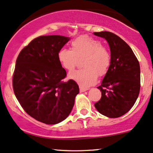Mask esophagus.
Here are the masks:
<instances>
[{
	"label": "esophagus",
	"mask_w": 153,
	"mask_h": 153,
	"mask_svg": "<svg viewBox=\"0 0 153 153\" xmlns=\"http://www.w3.org/2000/svg\"><path fill=\"white\" fill-rule=\"evenodd\" d=\"M79 90H80V92H84V91H87V90H88V88H84V87H82V86H80Z\"/></svg>",
	"instance_id": "esophagus-1"
}]
</instances>
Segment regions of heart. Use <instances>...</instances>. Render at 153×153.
<instances>
[{"instance_id": "heart-1", "label": "heart", "mask_w": 153, "mask_h": 153, "mask_svg": "<svg viewBox=\"0 0 153 153\" xmlns=\"http://www.w3.org/2000/svg\"><path fill=\"white\" fill-rule=\"evenodd\" d=\"M57 58L62 67L71 71L82 59L84 68L69 74L71 79L81 86L88 87L97 82L99 74L104 75L111 64L109 52L101 41L87 35L77 37L71 43V50L62 48L58 52Z\"/></svg>"}]
</instances>
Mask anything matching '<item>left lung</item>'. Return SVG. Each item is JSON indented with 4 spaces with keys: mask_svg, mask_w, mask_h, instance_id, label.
I'll use <instances>...</instances> for the list:
<instances>
[{
    "mask_svg": "<svg viewBox=\"0 0 153 153\" xmlns=\"http://www.w3.org/2000/svg\"><path fill=\"white\" fill-rule=\"evenodd\" d=\"M94 34L104 38L111 50L110 66L97 87L101 98L94 105L103 116L118 118L128 112L138 97L140 65L129 45L118 35L107 31Z\"/></svg>",
    "mask_w": 153,
    "mask_h": 153,
    "instance_id": "8db88e82",
    "label": "left lung"
}]
</instances>
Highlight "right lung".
<instances>
[{
	"label": "right lung",
	"mask_w": 153,
	"mask_h": 153,
	"mask_svg": "<svg viewBox=\"0 0 153 153\" xmlns=\"http://www.w3.org/2000/svg\"><path fill=\"white\" fill-rule=\"evenodd\" d=\"M69 39L61 35L39 36L17 58L13 78L15 95L28 115L45 124L66 119L79 92L74 81H64L67 72L57 58Z\"/></svg>",
	"instance_id": "add662e5"
}]
</instances>
